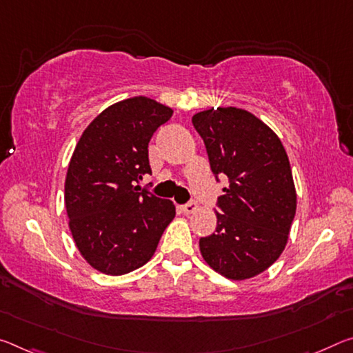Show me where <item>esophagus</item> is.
<instances>
[{
  "mask_svg": "<svg viewBox=\"0 0 353 353\" xmlns=\"http://www.w3.org/2000/svg\"><path fill=\"white\" fill-rule=\"evenodd\" d=\"M196 209H198V204L193 203V201H192V203H187V204L182 205V212H183V214H187V215L193 214V212Z\"/></svg>",
  "mask_w": 353,
  "mask_h": 353,
  "instance_id": "34e87169",
  "label": "esophagus"
}]
</instances>
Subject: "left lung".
<instances>
[{
  "mask_svg": "<svg viewBox=\"0 0 353 353\" xmlns=\"http://www.w3.org/2000/svg\"><path fill=\"white\" fill-rule=\"evenodd\" d=\"M192 122L212 172L229 179L218 198L216 231L201 237V254L221 276L253 278L281 256L297 210L286 149L259 117L236 106L199 111Z\"/></svg>",
  "mask_w": 353,
  "mask_h": 353,
  "instance_id": "8db88e82",
  "label": "left lung"
}]
</instances>
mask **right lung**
Returning a JSON list of instances; mask_svg holds the SVG:
<instances>
[{
  "instance_id": "obj_1",
  "label": "right lung",
  "mask_w": 353,
  "mask_h": 353,
  "mask_svg": "<svg viewBox=\"0 0 353 353\" xmlns=\"http://www.w3.org/2000/svg\"><path fill=\"white\" fill-rule=\"evenodd\" d=\"M171 116L154 99L130 97L105 108L78 139L64 203L78 251L100 273L119 276L143 267L176 216L172 201L135 185L152 172L149 141Z\"/></svg>"
}]
</instances>
